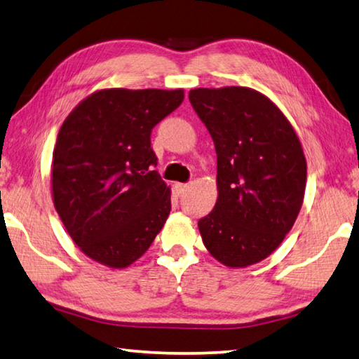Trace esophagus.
I'll return each instance as SVG.
<instances>
[{
  "mask_svg": "<svg viewBox=\"0 0 359 359\" xmlns=\"http://www.w3.org/2000/svg\"><path fill=\"white\" fill-rule=\"evenodd\" d=\"M187 189H189V184H183V183L176 184V191H178V194H184Z\"/></svg>",
  "mask_w": 359,
  "mask_h": 359,
  "instance_id": "1",
  "label": "esophagus"
}]
</instances>
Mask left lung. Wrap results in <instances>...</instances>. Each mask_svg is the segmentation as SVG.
I'll use <instances>...</instances> for the list:
<instances>
[{"mask_svg":"<svg viewBox=\"0 0 359 359\" xmlns=\"http://www.w3.org/2000/svg\"><path fill=\"white\" fill-rule=\"evenodd\" d=\"M189 100L217 154V202L200 235L222 265L250 266L280 246L299 215L303 147L279 107L252 88H196Z\"/></svg>","mask_w":359,"mask_h":359,"instance_id":"1","label":"left lung"}]
</instances>
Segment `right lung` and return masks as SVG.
I'll list each match as a JSON object with an SVG mask.
<instances>
[{
	"instance_id": "1",
	"label": "right lung",
	"mask_w": 359,
	"mask_h": 359,
	"mask_svg": "<svg viewBox=\"0 0 359 359\" xmlns=\"http://www.w3.org/2000/svg\"><path fill=\"white\" fill-rule=\"evenodd\" d=\"M183 90L107 88L69 113L52 162L55 210L91 260L128 268L147 252L172 210L153 167L151 130L178 109Z\"/></svg>"
}]
</instances>
